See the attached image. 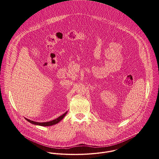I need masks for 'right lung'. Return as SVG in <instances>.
Wrapping results in <instances>:
<instances>
[{
    "label": "right lung",
    "mask_w": 159,
    "mask_h": 159,
    "mask_svg": "<svg viewBox=\"0 0 159 159\" xmlns=\"http://www.w3.org/2000/svg\"><path fill=\"white\" fill-rule=\"evenodd\" d=\"M67 112H65L64 114H62V116H59L57 118L52 120V121H47V122H43V123H39V122H36V121H32V120H29L27 118H25L29 122L33 124V125H39V126H52V125H54L55 124H57L58 123H59L61 120H62L64 117L66 115Z\"/></svg>",
    "instance_id": "1"
}]
</instances>
